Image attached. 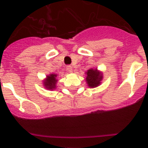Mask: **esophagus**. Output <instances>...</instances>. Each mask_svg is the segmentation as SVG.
<instances>
[{
    "label": "esophagus",
    "mask_w": 148,
    "mask_h": 148,
    "mask_svg": "<svg viewBox=\"0 0 148 148\" xmlns=\"http://www.w3.org/2000/svg\"><path fill=\"white\" fill-rule=\"evenodd\" d=\"M66 70H67L69 73H72L73 72V67L70 65H68V66H66Z\"/></svg>",
    "instance_id": "esophagus-1"
}]
</instances>
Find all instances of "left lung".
<instances>
[{
  "label": "left lung",
  "mask_w": 148,
  "mask_h": 148,
  "mask_svg": "<svg viewBox=\"0 0 148 148\" xmlns=\"http://www.w3.org/2000/svg\"><path fill=\"white\" fill-rule=\"evenodd\" d=\"M87 76H86V82L87 85L90 87H96L100 85L101 82L102 80L103 75L97 69H90L86 72Z\"/></svg>",
  "instance_id": "left-lung-1"
}]
</instances>
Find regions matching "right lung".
<instances>
[{
	"mask_svg": "<svg viewBox=\"0 0 148 148\" xmlns=\"http://www.w3.org/2000/svg\"><path fill=\"white\" fill-rule=\"evenodd\" d=\"M56 78H57L56 74H50L47 75V78L44 81V85L45 88L51 90H55L56 87V83L58 82Z\"/></svg>",
	"mask_w": 148,
	"mask_h": 148,
	"instance_id": "1",
	"label": "right lung"
}]
</instances>
